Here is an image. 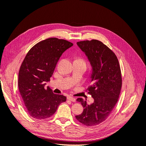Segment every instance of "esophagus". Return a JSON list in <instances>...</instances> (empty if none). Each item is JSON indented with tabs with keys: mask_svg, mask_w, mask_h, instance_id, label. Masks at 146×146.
<instances>
[{
	"mask_svg": "<svg viewBox=\"0 0 146 146\" xmlns=\"http://www.w3.org/2000/svg\"><path fill=\"white\" fill-rule=\"evenodd\" d=\"M68 100H70V101H72V102H76V99H75L74 98H73V97H71V96L68 97Z\"/></svg>",
	"mask_w": 146,
	"mask_h": 146,
	"instance_id": "1",
	"label": "esophagus"
}]
</instances>
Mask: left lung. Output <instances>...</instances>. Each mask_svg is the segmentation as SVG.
Listing matches in <instances>:
<instances>
[{
  "instance_id": "left-lung-1",
  "label": "left lung",
  "mask_w": 146,
  "mask_h": 146,
  "mask_svg": "<svg viewBox=\"0 0 146 146\" xmlns=\"http://www.w3.org/2000/svg\"><path fill=\"white\" fill-rule=\"evenodd\" d=\"M77 44L92 66L91 85L86 91L94 102L88 105L82 98H78L83 111L76 118L83 125L95 126L107 119L117 102L122 87L120 64L115 54L102 42L91 39Z\"/></svg>"
}]
</instances>
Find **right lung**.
I'll return each mask as SVG.
<instances>
[{
  "label": "right lung",
  "instance_id": "obj_1",
  "mask_svg": "<svg viewBox=\"0 0 146 146\" xmlns=\"http://www.w3.org/2000/svg\"><path fill=\"white\" fill-rule=\"evenodd\" d=\"M73 44L65 39L50 38L30 48L19 71L18 87L28 114L32 117L46 119L54 114L66 97L53 93L44 88L50 81L63 53Z\"/></svg>",
  "mask_w": 146,
  "mask_h": 146
}]
</instances>
